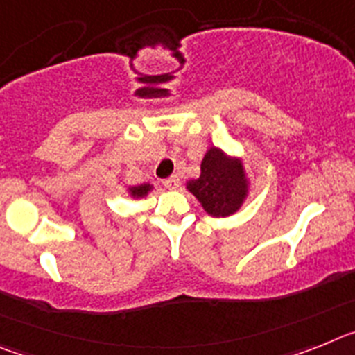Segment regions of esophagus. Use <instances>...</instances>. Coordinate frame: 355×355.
I'll list each match as a JSON object with an SVG mask.
<instances>
[{"label":"esophagus","instance_id":"esophagus-1","mask_svg":"<svg viewBox=\"0 0 355 355\" xmlns=\"http://www.w3.org/2000/svg\"><path fill=\"white\" fill-rule=\"evenodd\" d=\"M163 183H165V187H167V188H171V190H178V188H180V184H181V181H180V178H178V175H171V178L163 181Z\"/></svg>","mask_w":355,"mask_h":355}]
</instances>
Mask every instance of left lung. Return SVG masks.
<instances>
[{
	"instance_id": "1",
	"label": "left lung",
	"mask_w": 355,
	"mask_h": 355,
	"mask_svg": "<svg viewBox=\"0 0 355 355\" xmlns=\"http://www.w3.org/2000/svg\"><path fill=\"white\" fill-rule=\"evenodd\" d=\"M187 190L209 216H229L243 206L250 193V178L240 156L211 146L200 162V175L187 181Z\"/></svg>"
}]
</instances>
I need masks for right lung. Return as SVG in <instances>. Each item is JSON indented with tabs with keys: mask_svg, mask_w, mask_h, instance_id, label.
Masks as SVG:
<instances>
[{
	"mask_svg": "<svg viewBox=\"0 0 355 355\" xmlns=\"http://www.w3.org/2000/svg\"><path fill=\"white\" fill-rule=\"evenodd\" d=\"M153 188H155V184L142 183V184H137V187H126V190H128V196H130L131 199H144V197H147V193H149Z\"/></svg>",
	"mask_w": 355,
	"mask_h": 355,
	"instance_id": "1",
	"label": "right lung"
}]
</instances>
